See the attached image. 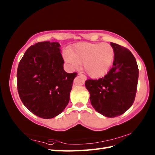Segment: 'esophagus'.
Listing matches in <instances>:
<instances>
[{
    "label": "esophagus",
    "mask_w": 155,
    "mask_h": 155,
    "mask_svg": "<svg viewBox=\"0 0 155 155\" xmlns=\"http://www.w3.org/2000/svg\"><path fill=\"white\" fill-rule=\"evenodd\" d=\"M78 75H81V76H82V77H83L84 78H85H85H86V77H85V76H84L83 74H81V73H80V72H79V73H78Z\"/></svg>",
    "instance_id": "obj_1"
}]
</instances>
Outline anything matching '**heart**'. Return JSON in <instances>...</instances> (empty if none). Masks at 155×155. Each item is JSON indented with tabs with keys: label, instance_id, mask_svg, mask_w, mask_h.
Wrapping results in <instances>:
<instances>
[{
	"label": "heart",
	"instance_id": "1",
	"mask_svg": "<svg viewBox=\"0 0 155 155\" xmlns=\"http://www.w3.org/2000/svg\"><path fill=\"white\" fill-rule=\"evenodd\" d=\"M115 58V50L108 43H81L64 54L70 66L83 64L86 73L93 78L103 77L109 71Z\"/></svg>",
	"mask_w": 155,
	"mask_h": 155
}]
</instances>
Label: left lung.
Instances as JSON below:
<instances>
[{
	"instance_id": "obj_1",
	"label": "left lung",
	"mask_w": 155,
	"mask_h": 155,
	"mask_svg": "<svg viewBox=\"0 0 155 155\" xmlns=\"http://www.w3.org/2000/svg\"><path fill=\"white\" fill-rule=\"evenodd\" d=\"M115 50L113 67L99 79H87L85 87L94 109L108 117L119 116L134 103L137 92L139 69L129 50L111 43Z\"/></svg>"
}]
</instances>
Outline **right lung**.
Masks as SVG:
<instances>
[{"instance_id":"1","label":"right lung","mask_w":155,"mask_h":155,"mask_svg":"<svg viewBox=\"0 0 155 155\" xmlns=\"http://www.w3.org/2000/svg\"><path fill=\"white\" fill-rule=\"evenodd\" d=\"M58 42L41 41L28 48L19 62L17 88L20 100L37 116L50 119L64 111L77 73H67Z\"/></svg>"}]
</instances>
